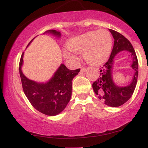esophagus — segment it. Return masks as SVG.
<instances>
[{"mask_svg":"<svg viewBox=\"0 0 148 148\" xmlns=\"http://www.w3.org/2000/svg\"><path fill=\"white\" fill-rule=\"evenodd\" d=\"M86 68H85V67H82V68L81 69V73L86 72Z\"/></svg>","mask_w":148,"mask_h":148,"instance_id":"obj_1","label":"esophagus"}]
</instances>
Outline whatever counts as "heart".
Segmentation results:
<instances>
[{"label":"heart","mask_w":148,"mask_h":148,"mask_svg":"<svg viewBox=\"0 0 148 148\" xmlns=\"http://www.w3.org/2000/svg\"><path fill=\"white\" fill-rule=\"evenodd\" d=\"M112 37L108 30L100 29L89 31L70 39L66 47L71 51L82 53L85 60L90 64L102 63L109 56L111 52ZM63 56L70 60H76L72 53L64 51Z\"/></svg>","instance_id":"b5f03b06"}]
</instances>
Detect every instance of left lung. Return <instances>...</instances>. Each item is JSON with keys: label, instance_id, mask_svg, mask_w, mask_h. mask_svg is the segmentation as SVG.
Returning a JSON list of instances; mask_svg holds the SVG:
<instances>
[{"label": "left lung", "instance_id": "8db88e82", "mask_svg": "<svg viewBox=\"0 0 148 148\" xmlns=\"http://www.w3.org/2000/svg\"><path fill=\"white\" fill-rule=\"evenodd\" d=\"M114 38V45L111 56L107 62L100 68L99 78L93 83V90L98 98L102 100L107 106L118 107L127 102L133 95L138 74V63L136 54L133 46L128 40L118 32L109 29ZM126 50L129 56L132 58V64L131 67L134 70L132 81L127 86H120L114 82L112 79L113 64L114 58L118 52Z\"/></svg>", "mask_w": 148, "mask_h": 148}]
</instances>
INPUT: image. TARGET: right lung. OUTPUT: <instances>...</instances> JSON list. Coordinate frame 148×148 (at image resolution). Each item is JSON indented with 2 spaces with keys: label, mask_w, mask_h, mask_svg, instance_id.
I'll return each mask as SVG.
<instances>
[{
  "label": "right lung",
  "mask_w": 148,
  "mask_h": 148,
  "mask_svg": "<svg viewBox=\"0 0 148 148\" xmlns=\"http://www.w3.org/2000/svg\"><path fill=\"white\" fill-rule=\"evenodd\" d=\"M43 34H50L58 39L61 37L60 32L56 30H49ZM23 54L24 53L19 62V74L25 96L32 106L40 113L49 116L58 115L71 99L72 80L80 72V69L71 70L61 64L50 79L46 82H37L28 79L22 72Z\"/></svg>",
  "instance_id": "add662e5"
}]
</instances>
